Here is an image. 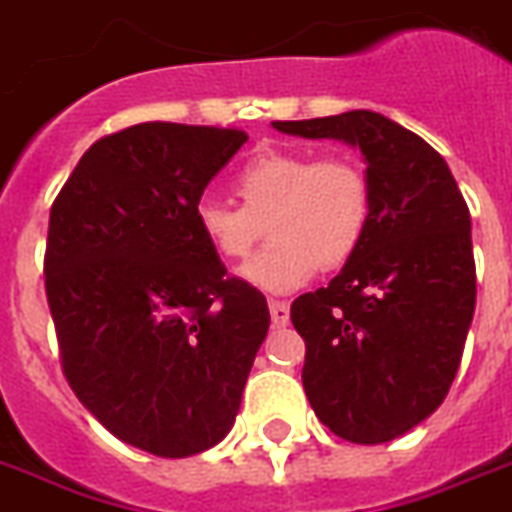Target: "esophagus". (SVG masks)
I'll use <instances>...</instances> for the list:
<instances>
[{
    "instance_id": "esophagus-1",
    "label": "esophagus",
    "mask_w": 512,
    "mask_h": 512,
    "mask_svg": "<svg viewBox=\"0 0 512 512\" xmlns=\"http://www.w3.org/2000/svg\"><path fill=\"white\" fill-rule=\"evenodd\" d=\"M269 315H272V326H285L288 318H291V307H288V301L280 299H269Z\"/></svg>"
}]
</instances>
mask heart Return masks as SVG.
<instances>
[{"label": "heart", "instance_id": "b5f03b06", "mask_svg": "<svg viewBox=\"0 0 512 512\" xmlns=\"http://www.w3.org/2000/svg\"><path fill=\"white\" fill-rule=\"evenodd\" d=\"M240 205L202 197L194 221L211 251L240 261L269 243L243 267L264 291H293L315 269L334 272L360 251L371 221V181L350 154L315 157L301 149H259L235 173Z\"/></svg>", "mask_w": 512, "mask_h": 512}]
</instances>
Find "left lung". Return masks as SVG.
Here are the masks:
<instances>
[{"instance_id": "left-lung-1", "label": "left lung", "mask_w": 512, "mask_h": 512, "mask_svg": "<svg viewBox=\"0 0 512 512\" xmlns=\"http://www.w3.org/2000/svg\"><path fill=\"white\" fill-rule=\"evenodd\" d=\"M358 146L371 181L366 240L339 275L291 304L301 382L344 441L387 443L441 406L475 312L470 211L433 146L382 114L272 122Z\"/></svg>"}]
</instances>
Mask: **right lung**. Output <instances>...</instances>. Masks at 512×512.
Instances as JSON below:
<instances>
[{
	"label": "right lung",
	"instance_id": "1",
	"mask_svg": "<svg viewBox=\"0 0 512 512\" xmlns=\"http://www.w3.org/2000/svg\"><path fill=\"white\" fill-rule=\"evenodd\" d=\"M245 130L141 122L98 138L50 208L45 291L63 374L120 441L211 449L240 411L267 299L197 229L205 186Z\"/></svg>",
	"mask_w": 512,
	"mask_h": 512
}]
</instances>
